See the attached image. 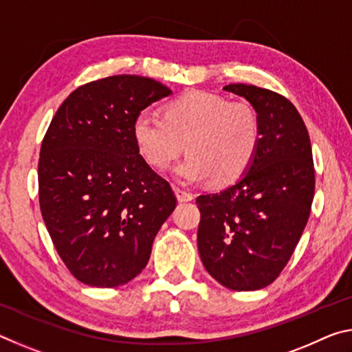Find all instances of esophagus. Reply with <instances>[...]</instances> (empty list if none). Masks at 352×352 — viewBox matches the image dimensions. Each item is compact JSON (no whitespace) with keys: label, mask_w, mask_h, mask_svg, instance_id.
<instances>
[{"label":"esophagus","mask_w":352,"mask_h":352,"mask_svg":"<svg viewBox=\"0 0 352 352\" xmlns=\"http://www.w3.org/2000/svg\"><path fill=\"white\" fill-rule=\"evenodd\" d=\"M175 195H177V199L180 200V201H190V200L194 199L192 194L188 192V190L182 189V188H175Z\"/></svg>","instance_id":"obj_1"}]
</instances>
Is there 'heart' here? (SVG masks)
I'll return each mask as SVG.
<instances>
[{"instance_id":"obj_1","label":"heart","mask_w":352,"mask_h":352,"mask_svg":"<svg viewBox=\"0 0 352 352\" xmlns=\"http://www.w3.org/2000/svg\"><path fill=\"white\" fill-rule=\"evenodd\" d=\"M141 157L153 169L164 170L186 148L189 155L175 166L184 183L211 178L217 186L245 174L261 141L259 116L245 100L192 91L168 104L164 118L141 111L132 127Z\"/></svg>"}]
</instances>
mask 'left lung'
Here are the masks:
<instances>
[{"label":"left lung","instance_id":"left-lung-1","mask_svg":"<svg viewBox=\"0 0 352 352\" xmlns=\"http://www.w3.org/2000/svg\"><path fill=\"white\" fill-rule=\"evenodd\" d=\"M223 90L254 107L261 141L239 182L195 200L197 245L217 283L231 290H259L279 276L305 231L315 190L312 147L289 99L245 83Z\"/></svg>","mask_w":352,"mask_h":352}]
</instances>
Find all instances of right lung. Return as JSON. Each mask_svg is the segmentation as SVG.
<instances>
[{"label":"right lung","instance_id":"obj_1","mask_svg":"<svg viewBox=\"0 0 352 352\" xmlns=\"http://www.w3.org/2000/svg\"><path fill=\"white\" fill-rule=\"evenodd\" d=\"M172 91L148 77L85 83L58 107L41 142L38 199L68 270L93 287L140 275L158 230L177 206L169 182L135 144V118Z\"/></svg>","mask_w":352,"mask_h":352}]
</instances>
